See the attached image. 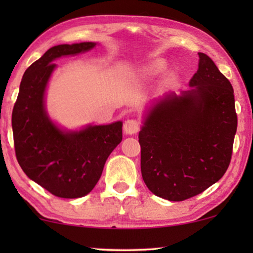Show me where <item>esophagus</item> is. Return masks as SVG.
<instances>
[{"mask_svg": "<svg viewBox=\"0 0 253 253\" xmlns=\"http://www.w3.org/2000/svg\"><path fill=\"white\" fill-rule=\"evenodd\" d=\"M123 130L126 134H136L139 131V123L136 120H126Z\"/></svg>", "mask_w": 253, "mask_h": 253, "instance_id": "1", "label": "esophagus"}]
</instances>
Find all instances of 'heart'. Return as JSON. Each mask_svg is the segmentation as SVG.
Segmentation results:
<instances>
[{"instance_id": "b5f03b06", "label": "heart", "mask_w": 253, "mask_h": 253, "mask_svg": "<svg viewBox=\"0 0 253 253\" xmlns=\"http://www.w3.org/2000/svg\"><path fill=\"white\" fill-rule=\"evenodd\" d=\"M155 67H157V68H159V65H155Z\"/></svg>"}]
</instances>
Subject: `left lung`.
<instances>
[{"label":"left lung","mask_w":253,"mask_h":253,"mask_svg":"<svg viewBox=\"0 0 253 253\" xmlns=\"http://www.w3.org/2000/svg\"><path fill=\"white\" fill-rule=\"evenodd\" d=\"M198 55L192 88L158 100L138 136L145 184L170 202L191 198L219 181L233 154V86L206 54Z\"/></svg>","instance_id":"8db88e82"}]
</instances>
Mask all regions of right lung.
<instances>
[{
	"instance_id": "add662e5",
	"label": "right lung",
	"mask_w": 253,
	"mask_h": 253,
	"mask_svg": "<svg viewBox=\"0 0 253 253\" xmlns=\"http://www.w3.org/2000/svg\"><path fill=\"white\" fill-rule=\"evenodd\" d=\"M95 42L58 44L26 69L12 110V132L17 161L38 184L60 198H81L91 192L109 154L122 140V126H88L64 131L55 126L44 108V91L54 60L84 53Z\"/></svg>"
}]
</instances>
